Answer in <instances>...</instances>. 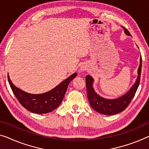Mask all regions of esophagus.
<instances>
[{
    "mask_svg": "<svg viewBox=\"0 0 149 149\" xmlns=\"http://www.w3.org/2000/svg\"><path fill=\"white\" fill-rule=\"evenodd\" d=\"M81 69H82V70H84V68H81Z\"/></svg>",
    "mask_w": 149,
    "mask_h": 149,
    "instance_id": "34e87169",
    "label": "esophagus"
}]
</instances>
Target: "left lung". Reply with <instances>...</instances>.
Returning <instances> with one entry per match:
<instances>
[{
    "label": "left lung",
    "instance_id": "1",
    "mask_svg": "<svg viewBox=\"0 0 149 149\" xmlns=\"http://www.w3.org/2000/svg\"><path fill=\"white\" fill-rule=\"evenodd\" d=\"M122 27L124 29L126 35L131 36L127 29L123 26ZM141 67L142 57L141 56L140 65L138 69V77L136 79V82L125 95L116 99H107L97 95L93 87V79L90 75H87L86 77V87L87 97L91 106L98 113L107 114V115H113V114L119 113L125 110L131 102L139 87L141 80Z\"/></svg>",
    "mask_w": 149,
    "mask_h": 149
}]
</instances>
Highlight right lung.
Here are the masks:
<instances>
[{
	"label": "right lung",
	"mask_w": 149,
	"mask_h": 149,
	"mask_svg": "<svg viewBox=\"0 0 149 149\" xmlns=\"http://www.w3.org/2000/svg\"><path fill=\"white\" fill-rule=\"evenodd\" d=\"M77 75L76 72L74 73L52 90L39 95L27 93L16 87L11 82L8 75V81L14 95L22 107L32 113L43 114L54 111L61 104L68 84Z\"/></svg>",
	"instance_id": "add662e5"
}]
</instances>
